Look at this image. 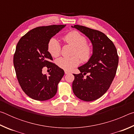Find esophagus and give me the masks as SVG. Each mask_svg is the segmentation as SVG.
<instances>
[{
  "mask_svg": "<svg viewBox=\"0 0 134 134\" xmlns=\"http://www.w3.org/2000/svg\"><path fill=\"white\" fill-rule=\"evenodd\" d=\"M64 72H65V74H69V73H70V71H67V70H65V71H64Z\"/></svg>",
  "mask_w": 134,
  "mask_h": 134,
  "instance_id": "1",
  "label": "esophagus"
}]
</instances>
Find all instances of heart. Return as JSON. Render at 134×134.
Returning <instances> with one entry per match:
<instances>
[{"label":"heart","instance_id":"1","mask_svg":"<svg viewBox=\"0 0 134 134\" xmlns=\"http://www.w3.org/2000/svg\"><path fill=\"white\" fill-rule=\"evenodd\" d=\"M64 41L74 47L72 54L77 55L71 57H61L56 60L58 66L64 70L70 71L79 64L80 60L84 62H87L91 57L92 48L87 44V40L77 31H72L64 37ZM48 51L54 57H58L61 53V45L58 40L52 38L47 45ZM79 57H78L77 55Z\"/></svg>","mask_w":134,"mask_h":134}]
</instances>
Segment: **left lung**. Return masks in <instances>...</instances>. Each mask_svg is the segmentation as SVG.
Segmentation results:
<instances>
[{
	"instance_id": "obj_1",
	"label": "left lung",
	"mask_w": 134,
	"mask_h": 134,
	"mask_svg": "<svg viewBox=\"0 0 134 134\" xmlns=\"http://www.w3.org/2000/svg\"><path fill=\"white\" fill-rule=\"evenodd\" d=\"M72 28L89 38L93 45V54L89 61L73 74L72 88L74 94L82 100L90 102L99 99L107 92L116 74L119 57L113 42L105 34L79 25ZM89 75L84 78L83 76Z\"/></svg>"
}]
</instances>
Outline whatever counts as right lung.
Returning <instances> with one entry per match:
<instances>
[{"label":"right lung","mask_w":134,"mask_h":134,"mask_svg":"<svg viewBox=\"0 0 134 134\" xmlns=\"http://www.w3.org/2000/svg\"><path fill=\"white\" fill-rule=\"evenodd\" d=\"M65 26L37 27L27 32L17 44L13 56L17 79L25 94L36 100H47L55 96L64 74V70L51 63L53 58L47 45L49 40ZM44 67L52 70L48 76L42 74Z\"/></svg>","instance_id":"add662e5"}]
</instances>
